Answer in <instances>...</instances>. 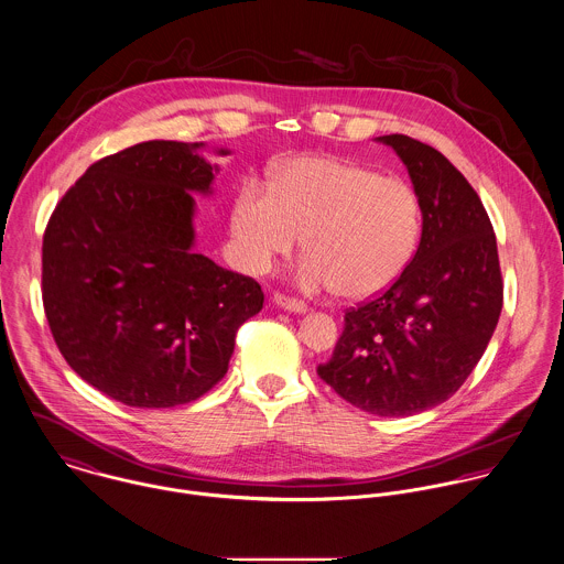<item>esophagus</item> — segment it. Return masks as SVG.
I'll use <instances>...</instances> for the list:
<instances>
[{"label": "esophagus", "instance_id": "esophagus-1", "mask_svg": "<svg viewBox=\"0 0 564 564\" xmlns=\"http://www.w3.org/2000/svg\"><path fill=\"white\" fill-rule=\"evenodd\" d=\"M274 305L276 307H281V310H285V312L292 313H307V305L305 303H301V301H296V299H290V296H283V294H274Z\"/></svg>", "mask_w": 564, "mask_h": 564}]
</instances>
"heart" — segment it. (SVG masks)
Segmentation results:
<instances>
[{
	"instance_id": "heart-1",
	"label": "heart",
	"mask_w": 564,
	"mask_h": 564,
	"mask_svg": "<svg viewBox=\"0 0 564 564\" xmlns=\"http://www.w3.org/2000/svg\"><path fill=\"white\" fill-rule=\"evenodd\" d=\"M294 281L307 294L341 292L366 301L389 290L411 265L422 238V205L402 177L307 155L283 164L270 188L245 184L231 209L242 265L270 272L301 245Z\"/></svg>"
}]
</instances>
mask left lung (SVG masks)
Segmentation results:
<instances>
[{"mask_svg": "<svg viewBox=\"0 0 564 564\" xmlns=\"http://www.w3.org/2000/svg\"><path fill=\"white\" fill-rule=\"evenodd\" d=\"M409 171L422 238L406 272L346 313L319 378L378 417H409L458 391L485 355L501 313L498 242L469 182L437 149L402 133L378 135Z\"/></svg>", "mask_w": 564, "mask_h": 564, "instance_id": "obj_1", "label": "left lung"}]
</instances>
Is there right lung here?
Masks as SVG:
<instances>
[{
  "label": "right lung",
  "instance_id": "right-lung-1",
  "mask_svg": "<svg viewBox=\"0 0 564 564\" xmlns=\"http://www.w3.org/2000/svg\"><path fill=\"white\" fill-rule=\"evenodd\" d=\"M203 142L149 140L95 162L43 238V305L73 372L135 409H171L227 375L259 283L194 251ZM229 155V149H216Z\"/></svg>",
  "mask_w": 564,
  "mask_h": 564
}]
</instances>
